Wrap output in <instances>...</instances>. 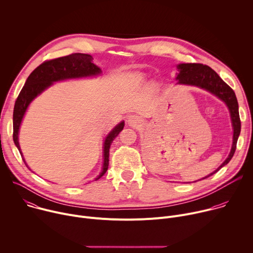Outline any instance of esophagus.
I'll list each match as a JSON object with an SVG mask.
<instances>
[{
	"label": "esophagus",
	"instance_id": "obj_1",
	"mask_svg": "<svg viewBox=\"0 0 253 253\" xmlns=\"http://www.w3.org/2000/svg\"><path fill=\"white\" fill-rule=\"evenodd\" d=\"M127 123H128V125H129V126L134 127V128H137L138 126H140V125H141L142 120H141L138 116H131V117H129V118H128Z\"/></svg>",
	"mask_w": 253,
	"mask_h": 253
}]
</instances>
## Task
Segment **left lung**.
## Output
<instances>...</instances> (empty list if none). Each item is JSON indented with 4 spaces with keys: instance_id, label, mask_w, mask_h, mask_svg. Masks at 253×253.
<instances>
[{
    "instance_id": "left-lung-1",
    "label": "left lung",
    "mask_w": 253,
    "mask_h": 253,
    "mask_svg": "<svg viewBox=\"0 0 253 253\" xmlns=\"http://www.w3.org/2000/svg\"><path fill=\"white\" fill-rule=\"evenodd\" d=\"M176 70H177V73H176L177 84L198 87L200 89H203L211 93L212 95L216 96L225 103L230 113V119H231V124L233 129L232 145H231L230 152L227 158L224 160V162L217 169L214 170L212 173L208 174L207 176L201 178V179H205L213 175L217 171H219L223 166H225L231 160V158L234 155V152L236 149V143H237V140L240 134V129H241L239 111H238V102H237L234 91L210 67L203 64L182 63V64H178L176 66Z\"/></svg>"
}]
</instances>
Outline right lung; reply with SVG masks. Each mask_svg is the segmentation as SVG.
Here are the masks:
<instances>
[{
	"label": "right lung",
	"instance_id": "1",
	"mask_svg": "<svg viewBox=\"0 0 253 253\" xmlns=\"http://www.w3.org/2000/svg\"><path fill=\"white\" fill-rule=\"evenodd\" d=\"M102 74L100 67L93 63V57L89 54H71L69 56L57 58L54 60L46 61L36 68L28 77L23 89L21 90L14 107L13 113V139L24 163L30 169L26 163L21 147L19 144V131L23 121V118L27 112L28 107L32 101L42 94L45 90L51 87L55 82L81 79L87 77H96ZM124 121L117 124L108 135L105 137L103 143V166L101 173L95 178L98 180L107 171L109 165V149L113 140L124 128ZM31 170V169H30Z\"/></svg>",
	"mask_w": 253,
	"mask_h": 253
}]
</instances>
